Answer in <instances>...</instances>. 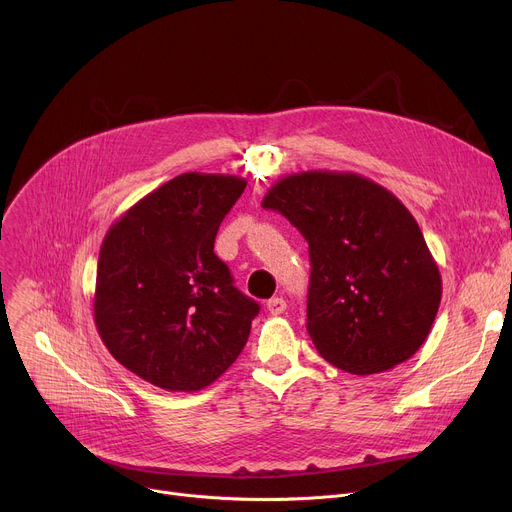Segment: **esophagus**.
Instances as JSON below:
<instances>
[{
    "label": "esophagus",
    "mask_w": 512,
    "mask_h": 512,
    "mask_svg": "<svg viewBox=\"0 0 512 512\" xmlns=\"http://www.w3.org/2000/svg\"><path fill=\"white\" fill-rule=\"evenodd\" d=\"M285 308H287V304H285V300H283V298H271V300L267 302V312H269L271 316H279V314H283V312H285Z\"/></svg>",
    "instance_id": "obj_1"
}]
</instances>
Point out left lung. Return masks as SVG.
Returning <instances> with one entry per match:
<instances>
[{"mask_svg": "<svg viewBox=\"0 0 512 512\" xmlns=\"http://www.w3.org/2000/svg\"><path fill=\"white\" fill-rule=\"evenodd\" d=\"M261 206L310 245L308 334L334 367L377 375L409 360L442 302V275L405 204L354 172L277 180Z\"/></svg>", "mask_w": 512, "mask_h": 512, "instance_id": "obj_1", "label": "left lung"}]
</instances>
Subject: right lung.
I'll return each mask as SVG.
<instances>
[{"label":"right lung","mask_w":512,"mask_h":512,"mask_svg":"<svg viewBox=\"0 0 512 512\" xmlns=\"http://www.w3.org/2000/svg\"><path fill=\"white\" fill-rule=\"evenodd\" d=\"M247 180L186 172L109 227L97 263V332L125 369L172 393L212 385L241 354L259 304L214 255Z\"/></svg>","instance_id":"obj_1"}]
</instances>
